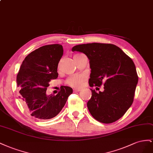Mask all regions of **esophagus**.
<instances>
[{"label": "esophagus", "instance_id": "1", "mask_svg": "<svg viewBox=\"0 0 153 153\" xmlns=\"http://www.w3.org/2000/svg\"><path fill=\"white\" fill-rule=\"evenodd\" d=\"M81 91V88H74V91Z\"/></svg>", "mask_w": 153, "mask_h": 153}]
</instances>
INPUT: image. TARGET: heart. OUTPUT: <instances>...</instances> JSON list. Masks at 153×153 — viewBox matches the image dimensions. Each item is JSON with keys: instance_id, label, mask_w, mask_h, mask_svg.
<instances>
[{"instance_id": "obj_1", "label": "heart", "mask_w": 153, "mask_h": 153, "mask_svg": "<svg viewBox=\"0 0 153 153\" xmlns=\"http://www.w3.org/2000/svg\"><path fill=\"white\" fill-rule=\"evenodd\" d=\"M79 55H76L74 57V58L75 59L77 58V56H79ZM85 79V76H82V75H74L71 77H70L68 79L67 81V83L73 87H79L80 86L82 82Z\"/></svg>"}]
</instances>
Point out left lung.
Here are the masks:
<instances>
[{
    "mask_svg": "<svg viewBox=\"0 0 153 153\" xmlns=\"http://www.w3.org/2000/svg\"><path fill=\"white\" fill-rule=\"evenodd\" d=\"M72 51L84 53L89 59V85L104 91H91L87 102L90 114L100 123L110 124L119 120L131 106L138 77L133 60L119 47L110 43L77 45Z\"/></svg>",
    "mask_w": 153,
    "mask_h": 153,
    "instance_id": "left-lung-1",
    "label": "left lung"
}]
</instances>
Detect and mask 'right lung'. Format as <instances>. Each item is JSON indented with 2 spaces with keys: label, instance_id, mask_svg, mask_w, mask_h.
Here are the masks:
<instances>
[{
  "label": "right lung",
  "instance_id": "obj_1",
  "mask_svg": "<svg viewBox=\"0 0 153 153\" xmlns=\"http://www.w3.org/2000/svg\"><path fill=\"white\" fill-rule=\"evenodd\" d=\"M63 54V46L52 44L42 46L26 56L16 77L22 104L28 114L46 120L62 111L72 88L63 86L56 95L46 94L49 82L58 76L59 62Z\"/></svg>",
  "mask_w": 153,
  "mask_h": 153
}]
</instances>
